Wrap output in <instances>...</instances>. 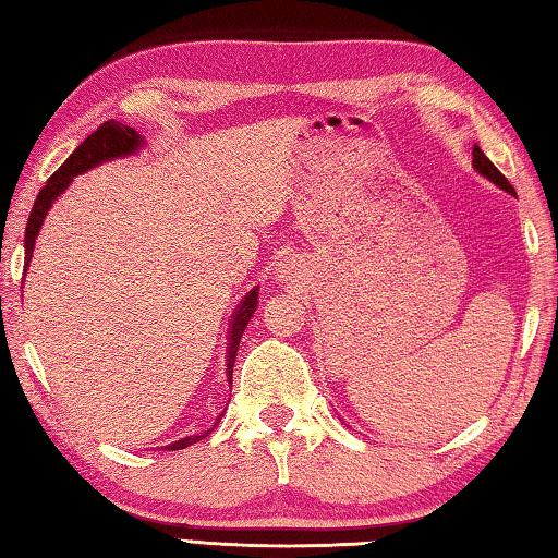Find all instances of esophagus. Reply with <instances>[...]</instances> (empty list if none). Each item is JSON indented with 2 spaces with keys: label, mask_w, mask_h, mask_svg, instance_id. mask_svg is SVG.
I'll use <instances>...</instances> for the list:
<instances>
[{
  "label": "esophagus",
  "mask_w": 558,
  "mask_h": 558,
  "mask_svg": "<svg viewBox=\"0 0 558 558\" xmlns=\"http://www.w3.org/2000/svg\"><path fill=\"white\" fill-rule=\"evenodd\" d=\"M292 268H294V256H282V258L278 260V272H280L282 278L290 276Z\"/></svg>",
  "instance_id": "1"
}]
</instances>
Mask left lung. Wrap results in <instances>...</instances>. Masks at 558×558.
Instances as JSON below:
<instances>
[{
	"mask_svg": "<svg viewBox=\"0 0 558 558\" xmlns=\"http://www.w3.org/2000/svg\"><path fill=\"white\" fill-rule=\"evenodd\" d=\"M472 168H475L482 177H484V180H489V182H494L496 186H499V189H504V192L506 194H511V196H515V189L511 186V182H508L506 180V177L499 172V170H496L494 168V162L487 158V156H484V153H482V148L475 144V148H472Z\"/></svg>",
	"mask_w": 558,
	"mask_h": 558,
	"instance_id": "8db88e82",
	"label": "left lung"
}]
</instances>
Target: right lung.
Segmentation results:
<instances>
[{
    "mask_svg": "<svg viewBox=\"0 0 558 558\" xmlns=\"http://www.w3.org/2000/svg\"><path fill=\"white\" fill-rule=\"evenodd\" d=\"M144 144H146V138L141 136L136 129L110 120V122L100 124L98 132H93L74 153H71V156L64 160L62 168H59L50 177V180H47V184L38 192V198H35L31 218H28V225H26V236H23V248H26V264H23V270H28V266H31L35 240H38L47 210H50L54 201L66 192L69 184L74 182V177L88 172L93 168H98V165L108 162V160L134 156V153L144 148ZM256 304H258V288L248 290L244 294V300L240 302V306H236V312L232 314L230 340H228V384H232V366H234V360H236V350H240V340L244 336V328L248 324V318H252L254 312H256ZM220 417H222V414H220ZM213 426H216V424H213ZM208 432H213V429H208ZM208 432L184 436V438H180V441H174V444L165 446V448L182 450L186 446L201 441V438H206Z\"/></svg>",
    "mask_w": 558,
    "mask_h": 558,
    "instance_id": "add662e5",
    "label": "right lung"
}]
</instances>
